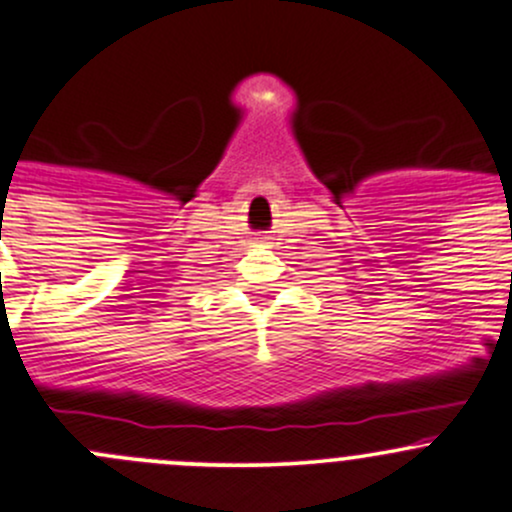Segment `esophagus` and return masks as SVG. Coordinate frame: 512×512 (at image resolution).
Masks as SVG:
<instances>
[{
    "label": "esophagus",
    "mask_w": 512,
    "mask_h": 512,
    "mask_svg": "<svg viewBox=\"0 0 512 512\" xmlns=\"http://www.w3.org/2000/svg\"><path fill=\"white\" fill-rule=\"evenodd\" d=\"M257 242H260V245H262V242H265V237H257Z\"/></svg>",
    "instance_id": "1"
}]
</instances>
